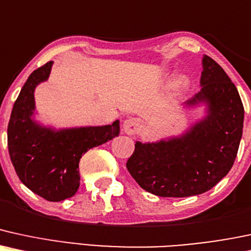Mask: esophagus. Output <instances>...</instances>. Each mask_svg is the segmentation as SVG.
<instances>
[{
  "label": "esophagus",
  "mask_w": 251,
  "mask_h": 251,
  "mask_svg": "<svg viewBox=\"0 0 251 251\" xmlns=\"http://www.w3.org/2000/svg\"><path fill=\"white\" fill-rule=\"evenodd\" d=\"M138 129H140V121L135 119V117H129L123 122V131L126 135L137 134Z\"/></svg>",
  "instance_id": "34e87169"
}]
</instances>
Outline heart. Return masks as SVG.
<instances>
[{"label":"heart","instance_id":"obj_1","mask_svg":"<svg viewBox=\"0 0 251 251\" xmlns=\"http://www.w3.org/2000/svg\"><path fill=\"white\" fill-rule=\"evenodd\" d=\"M172 87H173L174 91H176V93H184V91H187L190 87L189 76L185 75V74L178 75L177 77L173 81Z\"/></svg>","mask_w":251,"mask_h":251}]
</instances>
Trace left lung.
<instances>
[{
  "label": "left lung",
  "instance_id": "obj_1",
  "mask_svg": "<svg viewBox=\"0 0 251 251\" xmlns=\"http://www.w3.org/2000/svg\"><path fill=\"white\" fill-rule=\"evenodd\" d=\"M201 90L183 108L205 105L202 119L178 136L135 144L126 168L141 188L161 197L196 196L230 172L243 132L237 88L213 58L203 55Z\"/></svg>",
  "mask_w": 251,
  "mask_h": 251
}]
</instances>
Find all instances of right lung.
<instances>
[{
    "label": "right lung",
    "instance_id": "obj_1",
    "mask_svg": "<svg viewBox=\"0 0 251 251\" xmlns=\"http://www.w3.org/2000/svg\"><path fill=\"white\" fill-rule=\"evenodd\" d=\"M54 62L30 74L14 103L8 125L11 163L23 184L47 201L74 196L79 187L78 163L88 150L120 135V121L99 126L55 129L35 120V89L49 78Z\"/></svg>",
    "mask_w": 251,
    "mask_h": 251
}]
</instances>
